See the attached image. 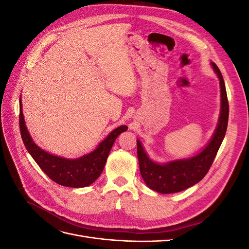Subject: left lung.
Instances as JSON below:
<instances>
[{"mask_svg": "<svg viewBox=\"0 0 249 249\" xmlns=\"http://www.w3.org/2000/svg\"><path fill=\"white\" fill-rule=\"evenodd\" d=\"M220 83L221 108L218 124L210 142L200 153L188 159L159 164L150 160L137 139V156L141 177L148 188L159 193L168 194L183 191L201 180L212 165L227 132L229 122V102L224 81L218 66L211 62Z\"/></svg>", "mask_w": 249, "mask_h": 249, "instance_id": "obj_1", "label": "left lung"}]
</instances>
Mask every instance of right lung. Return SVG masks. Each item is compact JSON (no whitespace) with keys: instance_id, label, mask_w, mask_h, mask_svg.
Wrapping results in <instances>:
<instances>
[{"instance_id":"1","label":"right lung","mask_w":249,"mask_h":249,"mask_svg":"<svg viewBox=\"0 0 249 249\" xmlns=\"http://www.w3.org/2000/svg\"><path fill=\"white\" fill-rule=\"evenodd\" d=\"M19 129L22 142L35 162L46 175L55 183L71 188H82L91 185L101 176L106 164L107 158L115 139L119 134L127 130L122 125L113 130L106 139H104L93 152L78 159H65L54 156L41 149L30 136L25 124L19 100Z\"/></svg>"}]
</instances>
